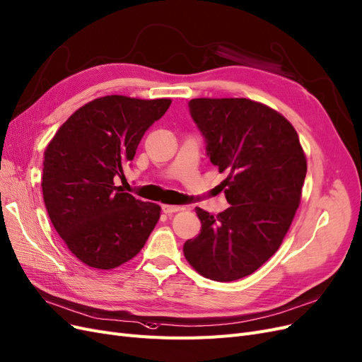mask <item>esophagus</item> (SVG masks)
<instances>
[{
  "label": "esophagus",
  "mask_w": 362,
  "mask_h": 362,
  "mask_svg": "<svg viewBox=\"0 0 362 362\" xmlns=\"http://www.w3.org/2000/svg\"><path fill=\"white\" fill-rule=\"evenodd\" d=\"M180 206H173V204H162V211H164L165 214L171 215V214H176L180 211Z\"/></svg>",
  "instance_id": "obj_1"
}]
</instances>
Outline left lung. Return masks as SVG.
<instances>
[{
  "instance_id": "8db88e82",
  "label": "left lung",
  "mask_w": 362,
  "mask_h": 362,
  "mask_svg": "<svg viewBox=\"0 0 362 362\" xmlns=\"http://www.w3.org/2000/svg\"><path fill=\"white\" fill-rule=\"evenodd\" d=\"M189 108L211 162L227 174L219 186L230 207L216 216L197 207L200 235L185 242L183 254L204 278L235 281L283 243L300 204L307 158L293 124L264 103L198 98Z\"/></svg>"
}]
</instances>
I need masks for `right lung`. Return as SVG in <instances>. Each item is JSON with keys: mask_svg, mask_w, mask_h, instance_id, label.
I'll return each instance as SVG.
<instances>
[{"mask_svg": "<svg viewBox=\"0 0 362 362\" xmlns=\"http://www.w3.org/2000/svg\"><path fill=\"white\" fill-rule=\"evenodd\" d=\"M171 99L103 96L83 105L46 146L42 191L49 219L75 257L114 269L141 251L160 206L115 186L148 127Z\"/></svg>", "mask_w": 362, "mask_h": 362, "instance_id": "1", "label": "right lung"}]
</instances>
